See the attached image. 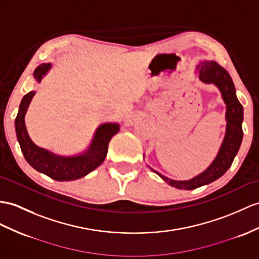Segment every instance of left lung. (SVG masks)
Returning a JSON list of instances; mask_svg holds the SVG:
<instances>
[{"mask_svg": "<svg viewBox=\"0 0 259 259\" xmlns=\"http://www.w3.org/2000/svg\"><path fill=\"white\" fill-rule=\"evenodd\" d=\"M197 70L199 71V79L201 81L204 83H213L218 87L226 104V133L215 159L203 172L193 179L186 181L171 180L150 168L171 187L185 189V190H191L201 186L209 185L222 177L231 167L243 140V106L237 100L235 87L231 75L223 67L213 60L201 61L197 67Z\"/></svg>", "mask_w": 259, "mask_h": 259, "instance_id": "8db88e82", "label": "left lung"}]
</instances>
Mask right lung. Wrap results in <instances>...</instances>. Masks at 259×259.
Returning <instances> with one entry per match:
<instances>
[{
  "instance_id": "1",
  "label": "right lung",
  "mask_w": 259,
  "mask_h": 259,
  "mask_svg": "<svg viewBox=\"0 0 259 259\" xmlns=\"http://www.w3.org/2000/svg\"><path fill=\"white\" fill-rule=\"evenodd\" d=\"M50 68L52 64H41L37 67L34 71L36 81L40 82ZM35 93V91H30L23 97L15 118L17 141L20 143L26 161L37 171L45 174L57 181L77 180L98 168L104 161L108 154L109 143L111 138L118 133L119 125L117 123H104L100 125L94 133L90 146L84 153L70 157L55 155L47 149L35 145L27 133L25 114Z\"/></svg>"
}]
</instances>
